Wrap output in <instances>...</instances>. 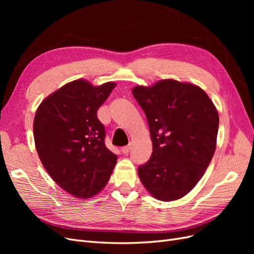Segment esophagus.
I'll return each instance as SVG.
<instances>
[{"mask_svg": "<svg viewBox=\"0 0 254 254\" xmlns=\"http://www.w3.org/2000/svg\"><path fill=\"white\" fill-rule=\"evenodd\" d=\"M130 149H131V145H126V146H123L122 147V152L123 153H128L130 151Z\"/></svg>", "mask_w": 254, "mask_h": 254, "instance_id": "obj_1", "label": "esophagus"}]
</instances>
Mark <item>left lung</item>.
Instances as JSON below:
<instances>
[{
    "instance_id": "obj_1",
    "label": "left lung",
    "mask_w": 254,
    "mask_h": 254,
    "mask_svg": "<svg viewBox=\"0 0 254 254\" xmlns=\"http://www.w3.org/2000/svg\"><path fill=\"white\" fill-rule=\"evenodd\" d=\"M132 94L148 122L152 153L137 168L140 180L159 200L186 196L201 179L216 148L219 118L213 102L195 84L174 79Z\"/></svg>"
}]
</instances>
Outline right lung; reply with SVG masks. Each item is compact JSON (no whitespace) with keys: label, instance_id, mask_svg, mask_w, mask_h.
Wrapping results in <instances>:
<instances>
[{"label":"right lung","instance_id":"right-lung-1","mask_svg":"<svg viewBox=\"0 0 254 254\" xmlns=\"http://www.w3.org/2000/svg\"><path fill=\"white\" fill-rule=\"evenodd\" d=\"M117 83L94 87L78 79L48 96L38 107L34 139L41 163L67 193L91 198L109 181L118 157L105 145L97 110Z\"/></svg>","mask_w":254,"mask_h":254}]
</instances>
